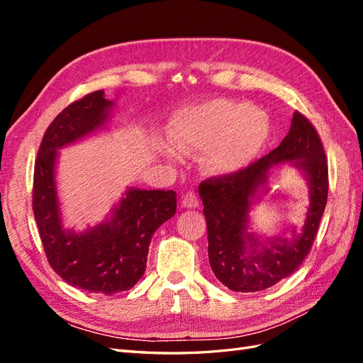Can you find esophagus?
Instances as JSON below:
<instances>
[{"instance_id":"34e87169","label":"esophagus","mask_w":363,"mask_h":363,"mask_svg":"<svg viewBox=\"0 0 363 363\" xmlns=\"http://www.w3.org/2000/svg\"><path fill=\"white\" fill-rule=\"evenodd\" d=\"M199 204H200V201H199V199H196V195H195L192 191L186 192V194L182 196V206L186 207V208L199 207Z\"/></svg>"}]
</instances>
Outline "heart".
<instances>
[{
    "instance_id": "b5f03b06",
    "label": "heart",
    "mask_w": 363,
    "mask_h": 363,
    "mask_svg": "<svg viewBox=\"0 0 363 363\" xmlns=\"http://www.w3.org/2000/svg\"><path fill=\"white\" fill-rule=\"evenodd\" d=\"M269 136L265 112L245 103L213 100L184 108L172 123V138L183 151L206 150V164L235 172L255 159Z\"/></svg>"
}]
</instances>
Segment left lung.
Masks as SVG:
<instances>
[{
    "mask_svg": "<svg viewBox=\"0 0 363 363\" xmlns=\"http://www.w3.org/2000/svg\"><path fill=\"white\" fill-rule=\"evenodd\" d=\"M291 161L310 182L311 204L303 232L291 241L265 246L246 232L247 211L274 164ZM208 239V262L216 279L235 292L268 289L286 279L309 255L327 204L328 167L323 142L312 123L295 112L289 133L269 155L236 172L200 183Z\"/></svg>",
    "mask_w": 363,
    "mask_h": 363,
    "instance_id": "8db88e82",
    "label": "left lung"
}]
</instances>
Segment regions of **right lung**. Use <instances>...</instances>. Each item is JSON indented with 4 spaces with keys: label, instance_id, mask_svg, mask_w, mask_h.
<instances>
[{
    "label": "right lung",
    "instance_id": "right-lung-1",
    "mask_svg": "<svg viewBox=\"0 0 363 363\" xmlns=\"http://www.w3.org/2000/svg\"><path fill=\"white\" fill-rule=\"evenodd\" d=\"M112 104L95 91L63 108L42 138L33 175V213L51 268L71 286L106 295L133 288L144 276L151 236L177 208L174 191L130 188L111 221L84 233L62 227L54 179L57 150L103 127Z\"/></svg>",
    "mask_w": 363,
    "mask_h": 363
}]
</instances>
